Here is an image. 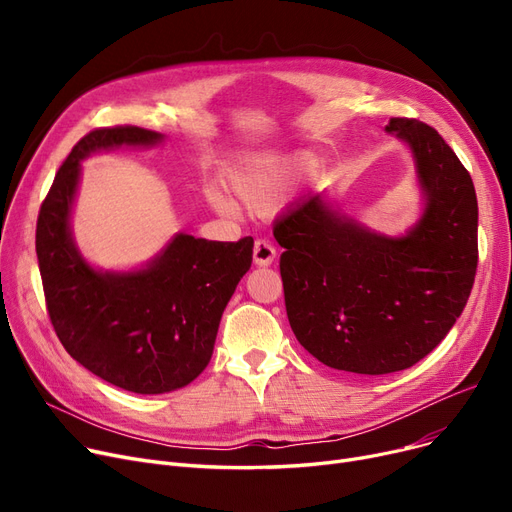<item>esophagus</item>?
<instances>
[{
  "instance_id": "esophagus-1",
  "label": "esophagus",
  "mask_w": 512,
  "mask_h": 512,
  "mask_svg": "<svg viewBox=\"0 0 512 512\" xmlns=\"http://www.w3.org/2000/svg\"><path fill=\"white\" fill-rule=\"evenodd\" d=\"M276 259V249L270 245L267 240H255V247H253V261L259 267H267L272 265V261Z\"/></svg>"
}]
</instances>
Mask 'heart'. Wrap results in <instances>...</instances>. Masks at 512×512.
I'll use <instances>...</instances> for the list:
<instances>
[{"label": "heart", "mask_w": 512, "mask_h": 512, "mask_svg": "<svg viewBox=\"0 0 512 512\" xmlns=\"http://www.w3.org/2000/svg\"><path fill=\"white\" fill-rule=\"evenodd\" d=\"M309 161V155L278 157L270 153H249L228 170L230 193L253 213L272 211L290 195ZM209 203L222 213L236 211V205L220 191H209Z\"/></svg>", "instance_id": "1"}]
</instances>
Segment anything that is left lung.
I'll return each mask as SVG.
<instances>
[{"instance_id":"1","label":"left lung","mask_w":512,"mask_h":512,"mask_svg":"<svg viewBox=\"0 0 512 512\" xmlns=\"http://www.w3.org/2000/svg\"><path fill=\"white\" fill-rule=\"evenodd\" d=\"M411 151L419 220L398 236L369 230L326 193L274 226L290 328L332 369L384 375L407 369L444 340L477 270V197L465 166L423 122L386 126Z\"/></svg>"}]
</instances>
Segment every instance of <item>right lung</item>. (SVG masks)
<instances>
[{
  "mask_svg": "<svg viewBox=\"0 0 512 512\" xmlns=\"http://www.w3.org/2000/svg\"><path fill=\"white\" fill-rule=\"evenodd\" d=\"M164 134L97 128L80 139L41 205L37 259L49 319L68 355L134 394H164L207 367L222 313L253 261V238L218 242L178 232L128 272L97 270L72 236L80 161L118 147H155Z\"/></svg>",
  "mask_w": 512,
  "mask_h": 512,
  "instance_id": "1",
  "label": "right lung"
}]
</instances>
